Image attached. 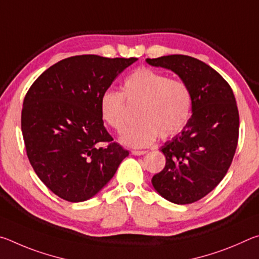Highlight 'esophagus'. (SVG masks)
Here are the masks:
<instances>
[{
  "label": "esophagus",
  "instance_id": "obj_1",
  "mask_svg": "<svg viewBox=\"0 0 259 259\" xmlns=\"http://www.w3.org/2000/svg\"><path fill=\"white\" fill-rule=\"evenodd\" d=\"M131 154H133V155H144V154H146V151H136V150H134V151H131Z\"/></svg>",
  "mask_w": 259,
  "mask_h": 259
}]
</instances>
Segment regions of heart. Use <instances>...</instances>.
Instances as JSON below:
<instances>
[{"mask_svg": "<svg viewBox=\"0 0 259 259\" xmlns=\"http://www.w3.org/2000/svg\"><path fill=\"white\" fill-rule=\"evenodd\" d=\"M128 101L139 106L140 121L121 137L133 147H145L159 137L171 138L185 128L193 107L192 91L187 83L170 78L152 68H138L125 78L123 93L108 89L100 97V114L106 123L123 133L129 122Z\"/></svg>", "mask_w": 259, "mask_h": 259, "instance_id": "b5f03b06", "label": "heart"}]
</instances>
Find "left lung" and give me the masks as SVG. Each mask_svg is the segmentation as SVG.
Listing matches in <instances>:
<instances>
[{
	"label": "left lung",
	"mask_w": 259,
	"mask_h": 259,
	"mask_svg": "<svg viewBox=\"0 0 259 259\" xmlns=\"http://www.w3.org/2000/svg\"><path fill=\"white\" fill-rule=\"evenodd\" d=\"M146 61L171 69L193 96L192 116L182 133L161 147L165 166L152 184L170 202H196L224 178L238 146L240 120L233 91L221 74L193 57L170 55Z\"/></svg>",
	"instance_id": "left-lung-1"
}]
</instances>
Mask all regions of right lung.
I'll use <instances>...</instances> for the list:
<instances>
[{
  "mask_svg": "<svg viewBox=\"0 0 259 259\" xmlns=\"http://www.w3.org/2000/svg\"><path fill=\"white\" fill-rule=\"evenodd\" d=\"M137 58L73 56L43 72L25 96L21 131L28 160L68 202L93 198L129 155L104 126L100 97Z\"/></svg>",
  "mask_w": 259,
  "mask_h": 259,
  "instance_id": "add662e5",
  "label": "right lung"
}]
</instances>
